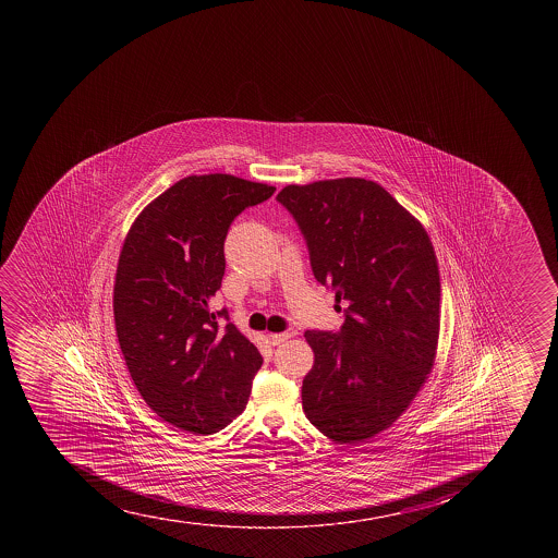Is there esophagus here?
I'll return each mask as SVG.
<instances>
[{"label": "esophagus", "instance_id": "obj_1", "mask_svg": "<svg viewBox=\"0 0 558 558\" xmlns=\"http://www.w3.org/2000/svg\"><path fill=\"white\" fill-rule=\"evenodd\" d=\"M289 338H291L289 332H272V335H269V342L272 345H280V343L288 342Z\"/></svg>", "mask_w": 558, "mask_h": 558}]
</instances>
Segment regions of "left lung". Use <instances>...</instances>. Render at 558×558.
I'll use <instances>...</instances> for the list:
<instances>
[{"label": "left lung", "instance_id": "obj_1", "mask_svg": "<svg viewBox=\"0 0 558 558\" xmlns=\"http://www.w3.org/2000/svg\"><path fill=\"white\" fill-rule=\"evenodd\" d=\"M316 280L335 291L340 331H305L315 365L302 405L316 429L359 444L391 427L435 364L440 272L427 232L386 189L364 178L288 185Z\"/></svg>", "mask_w": 558, "mask_h": 558}]
</instances>
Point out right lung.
<instances>
[{
	"label": "right lung",
	"instance_id": "right-lung-1",
	"mask_svg": "<svg viewBox=\"0 0 558 558\" xmlns=\"http://www.w3.org/2000/svg\"><path fill=\"white\" fill-rule=\"evenodd\" d=\"M276 189L231 174L187 177L153 199L118 259L114 322L134 386L161 420L193 435L245 409L262 354L210 311L226 272L223 242L242 210Z\"/></svg>",
	"mask_w": 558,
	"mask_h": 558
}]
</instances>
